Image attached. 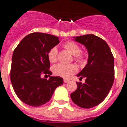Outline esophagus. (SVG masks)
Segmentation results:
<instances>
[{
    "instance_id": "obj_1",
    "label": "esophagus",
    "mask_w": 127,
    "mask_h": 127,
    "mask_svg": "<svg viewBox=\"0 0 127 127\" xmlns=\"http://www.w3.org/2000/svg\"><path fill=\"white\" fill-rule=\"evenodd\" d=\"M68 81H69L68 80H66V79H64V83H68Z\"/></svg>"
}]
</instances>
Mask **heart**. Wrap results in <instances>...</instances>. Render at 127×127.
Here are the masks:
<instances>
[{
  "mask_svg": "<svg viewBox=\"0 0 127 127\" xmlns=\"http://www.w3.org/2000/svg\"><path fill=\"white\" fill-rule=\"evenodd\" d=\"M63 47L71 55H74V59L80 64L85 61L86 54L81 51L80 46L73 41H68L63 45ZM58 51L56 47H52L47 53V58L51 63H55L57 61ZM78 71V67L75 64H57L53 67V72L55 75L64 78H70Z\"/></svg>",
  "mask_w": 127,
  "mask_h": 127,
  "instance_id": "obj_1",
  "label": "heart"
}]
</instances>
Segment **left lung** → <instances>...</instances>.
Wrapping results in <instances>:
<instances>
[{"instance_id": "8db88e82", "label": "left lung", "mask_w": 127, "mask_h": 127, "mask_svg": "<svg viewBox=\"0 0 127 127\" xmlns=\"http://www.w3.org/2000/svg\"><path fill=\"white\" fill-rule=\"evenodd\" d=\"M76 42L86 47L88 61L77 75L85 82H77V89L70 95L76 105L91 108L100 104L110 92L114 81V58L104 40L94 34L74 37Z\"/></svg>"}]
</instances>
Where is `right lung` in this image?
<instances>
[{
    "label": "right lung",
    "mask_w": 127,
    "mask_h": 127,
    "mask_svg": "<svg viewBox=\"0 0 127 127\" xmlns=\"http://www.w3.org/2000/svg\"><path fill=\"white\" fill-rule=\"evenodd\" d=\"M59 43L58 37L49 34L33 32L25 37L13 51L10 80L15 94L25 104L40 106L49 102L55 89L63 83L59 76H50L47 53Z\"/></svg>",
    "instance_id": "1"
}]
</instances>
